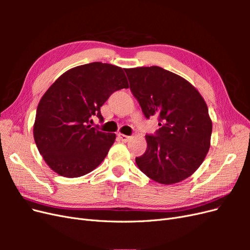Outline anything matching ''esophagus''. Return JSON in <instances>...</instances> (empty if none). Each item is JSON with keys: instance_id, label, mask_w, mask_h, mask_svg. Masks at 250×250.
Returning <instances> with one entry per match:
<instances>
[{"instance_id": "obj_1", "label": "esophagus", "mask_w": 250, "mask_h": 250, "mask_svg": "<svg viewBox=\"0 0 250 250\" xmlns=\"http://www.w3.org/2000/svg\"><path fill=\"white\" fill-rule=\"evenodd\" d=\"M118 137H119V139L122 141V142H128L129 141L130 139H131V137H129V135H126V134H122V133H119L118 134Z\"/></svg>"}]
</instances>
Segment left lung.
<instances>
[{
	"label": "left lung",
	"instance_id": "8db88e82",
	"mask_svg": "<svg viewBox=\"0 0 250 250\" xmlns=\"http://www.w3.org/2000/svg\"><path fill=\"white\" fill-rule=\"evenodd\" d=\"M129 87L147 119L161 128L146 135L147 149L135 158L139 169L162 185L191 176L208 152L213 125L207 103L190 82L160 66L125 69Z\"/></svg>",
	"mask_w": 250,
	"mask_h": 250
}]
</instances>
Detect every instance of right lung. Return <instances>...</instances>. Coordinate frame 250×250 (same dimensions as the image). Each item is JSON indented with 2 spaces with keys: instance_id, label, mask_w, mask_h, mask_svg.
<instances>
[{
  "instance_id": "right-lung-1",
  "label": "right lung",
  "mask_w": 250,
  "mask_h": 250,
  "mask_svg": "<svg viewBox=\"0 0 250 250\" xmlns=\"http://www.w3.org/2000/svg\"><path fill=\"white\" fill-rule=\"evenodd\" d=\"M128 82L122 67L92 62L66 71L42 97L33 126L44 162L57 174L74 178L92 172L107 155L115 133L89 125L109 96Z\"/></svg>"
}]
</instances>
